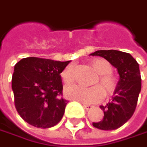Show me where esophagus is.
<instances>
[{"mask_svg": "<svg viewBox=\"0 0 147 147\" xmlns=\"http://www.w3.org/2000/svg\"><path fill=\"white\" fill-rule=\"evenodd\" d=\"M83 107H84L87 110H89V109H92L93 106H92V105H90V104H83Z\"/></svg>", "mask_w": 147, "mask_h": 147, "instance_id": "34e87169", "label": "esophagus"}]
</instances>
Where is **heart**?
<instances>
[{"label":"heart","mask_w":147,"mask_h":147,"mask_svg":"<svg viewBox=\"0 0 147 147\" xmlns=\"http://www.w3.org/2000/svg\"><path fill=\"white\" fill-rule=\"evenodd\" d=\"M90 64L98 73V76L96 77L92 82V84L96 85L90 87H84L78 85L66 87L65 93L68 98L83 103H95L100 102L103 98L104 94L111 96L115 92L119 81L112 73V65L102 58H95L91 60ZM60 76L65 84H71L75 81V70L73 66H66L62 71Z\"/></svg>","instance_id":"obj_1"}]
</instances>
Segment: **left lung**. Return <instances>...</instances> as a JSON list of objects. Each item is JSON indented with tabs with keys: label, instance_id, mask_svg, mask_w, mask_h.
Returning a JSON list of instances; mask_svg holds the SVG:
<instances>
[{
	"label": "left lung",
	"instance_id": "left-lung-1",
	"mask_svg": "<svg viewBox=\"0 0 147 147\" xmlns=\"http://www.w3.org/2000/svg\"><path fill=\"white\" fill-rule=\"evenodd\" d=\"M91 55L106 59L117 68L119 75L112 102L106 106H100L104 113L103 119L92 123V125L103 130L116 129L125 124L136 110L141 88L139 64L129 54L119 50H98Z\"/></svg>",
	"mask_w": 147,
	"mask_h": 147
}]
</instances>
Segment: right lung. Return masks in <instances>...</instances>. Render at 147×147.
<instances>
[{
    "label": "right lung",
    "instance_id": "obj_1",
    "mask_svg": "<svg viewBox=\"0 0 147 147\" xmlns=\"http://www.w3.org/2000/svg\"><path fill=\"white\" fill-rule=\"evenodd\" d=\"M70 62L28 57L15 65L11 88L16 109L24 121L42 129L60 122L67 104L61 98L60 73Z\"/></svg>",
    "mask_w": 147,
    "mask_h": 147
}]
</instances>
